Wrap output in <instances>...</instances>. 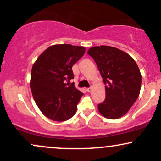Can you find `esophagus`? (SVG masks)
<instances>
[{
    "instance_id": "34e87169",
    "label": "esophagus",
    "mask_w": 161,
    "mask_h": 161,
    "mask_svg": "<svg viewBox=\"0 0 161 161\" xmlns=\"http://www.w3.org/2000/svg\"><path fill=\"white\" fill-rule=\"evenodd\" d=\"M91 90H92V88L91 87H90V88H86V91L88 92H91Z\"/></svg>"
}]
</instances>
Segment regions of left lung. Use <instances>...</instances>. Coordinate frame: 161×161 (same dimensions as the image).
Segmentation results:
<instances>
[{
  "instance_id": "obj_1",
  "label": "left lung",
  "mask_w": 161,
  "mask_h": 161,
  "mask_svg": "<svg viewBox=\"0 0 161 161\" xmlns=\"http://www.w3.org/2000/svg\"><path fill=\"white\" fill-rule=\"evenodd\" d=\"M105 85V99L98 105L105 118L116 119L125 115L138 97L142 75L133 58L111 46H96L88 50Z\"/></svg>"
}]
</instances>
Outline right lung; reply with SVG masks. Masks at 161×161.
I'll return each instance as SVG.
<instances>
[{
	"label": "right lung",
	"instance_id": "obj_1",
	"mask_svg": "<svg viewBox=\"0 0 161 161\" xmlns=\"http://www.w3.org/2000/svg\"><path fill=\"white\" fill-rule=\"evenodd\" d=\"M86 48L69 44L47 48L32 67L30 87L36 104L46 117L56 122L69 119L77 111L82 92L73 83L72 67L85 53Z\"/></svg>",
	"mask_w": 161,
	"mask_h": 161
}]
</instances>
